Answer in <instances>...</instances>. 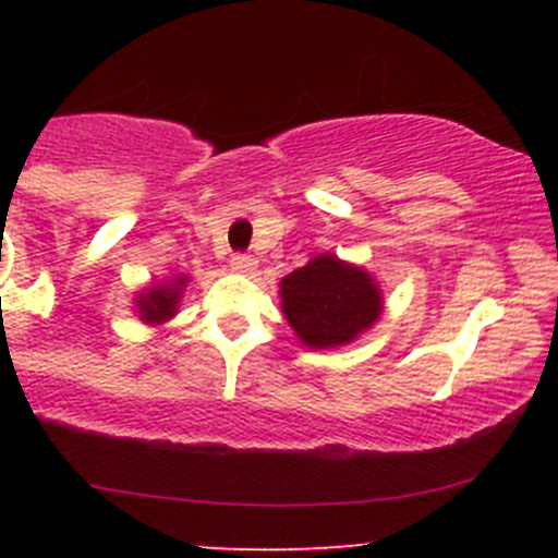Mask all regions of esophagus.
Returning a JSON list of instances; mask_svg holds the SVG:
<instances>
[{"label": "esophagus", "instance_id": "obj_1", "mask_svg": "<svg viewBox=\"0 0 558 558\" xmlns=\"http://www.w3.org/2000/svg\"><path fill=\"white\" fill-rule=\"evenodd\" d=\"M232 269L234 272H240V275H251L253 269H256V258L251 256V253H234L232 256Z\"/></svg>", "mask_w": 558, "mask_h": 558}]
</instances>
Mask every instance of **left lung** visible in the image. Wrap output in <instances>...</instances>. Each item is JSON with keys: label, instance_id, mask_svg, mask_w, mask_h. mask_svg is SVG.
I'll list each match as a JSON object with an SVG mask.
<instances>
[{"label": "left lung", "instance_id": "8db88e82", "mask_svg": "<svg viewBox=\"0 0 558 558\" xmlns=\"http://www.w3.org/2000/svg\"><path fill=\"white\" fill-rule=\"evenodd\" d=\"M280 305L302 345L337 348L356 340L384 313L380 286L356 264L320 253L280 280Z\"/></svg>", "mask_w": 558, "mask_h": 558}]
</instances>
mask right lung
I'll use <instances>...</instances> for the list:
<instances>
[{
	"instance_id": "right-lung-1",
	"label": "right lung",
	"mask_w": 558,
	"mask_h": 558,
	"mask_svg": "<svg viewBox=\"0 0 558 558\" xmlns=\"http://www.w3.org/2000/svg\"><path fill=\"white\" fill-rule=\"evenodd\" d=\"M185 283H189V278H185V275H178V278L150 286V289H145L143 294H137L134 307H137L140 320H145V324L150 326L170 320L172 315L178 313V302H180V294H183Z\"/></svg>"
}]
</instances>
